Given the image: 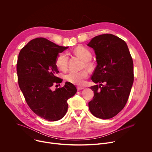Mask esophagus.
<instances>
[{"mask_svg":"<svg viewBox=\"0 0 152 152\" xmlns=\"http://www.w3.org/2000/svg\"><path fill=\"white\" fill-rule=\"evenodd\" d=\"M77 90H83V89H84V87H83V86H78L77 87Z\"/></svg>","mask_w":152,"mask_h":152,"instance_id":"esophagus-1","label":"esophagus"}]
</instances>
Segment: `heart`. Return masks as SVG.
I'll list each match as a JSON object with an SVG mask.
<instances>
[{"instance_id": "obj_1", "label": "heart", "mask_w": 152, "mask_h": 152, "mask_svg": "<svg viewBox=\"0 0 152 152\" xmlns=\"http://www.w3.org/2000/svg\"><path fill=\"white\" fill-rule=\"evenodd\" d=\"M74 53L82 60L85 61V65L86 66H90V63L88 61L92 58V54L91 52L88 49L82 46L77 47L74 50ZM69 56L66 53H59L56 59L55 64L57 67L61 71L65 72L67 69ZM88 76V72L85 70H82L77 72H70L66 76V80L77 85H82L84 83V80L87 78Z\"/></svg>"}]
</instances>
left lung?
Listing matches in <instances>:
<instances>
[{
    "label": "left lung",
    "instance_id": "1",
    "mask_svg": "<svg viewBox=\"0 0 152 152\" xmlns=\"http://www.w3.org/2000/svg\"><path fill=\"white\" fill-rule=\"evenodd\" d=\"M87 45L94 50L97 62L91 80L100 83L90 87L94 95L88 103L89 110L97 118L109 119L128 100L134 82L132 58L126 42L113 34L96 36Z\"/></svg>",
    "mask_w": 152,
    "mask_h": 152
}]
</instances>
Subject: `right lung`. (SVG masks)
I'll list each match as a JSON object with an SVG mask.
<instances>
[{
    "instance_id": "1",
    "label": "right lung",
    "mask_w": 152,
    "mask_h": 152,
    "mask_svg": "<svg viewBox=\"0 0 152 152\" xmlns=\"http://www.w3.org/2000/svg\"><path fill=\"white\" fill-rule=\"evenodd\" d=\"M68 47L58 46L45 38L30 41L21 49L17 62L19 87L31 110L37 115L48 121H57L66 115L67 100L77 89L70 82L59 86L62 79L55 61L59 53Z\"/></svg>"
}]
</instances>
